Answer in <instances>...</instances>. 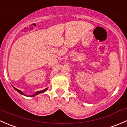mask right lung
<instances>
[{"label":"right lung","instance_id":"obj_1","mask_svg":"<svg viewBox=\"0 0 127 127\" xmlns=\"http://www.w3.org/2000/svg\"><path fill=\"white\" fill-rule=\"evenodd\" d=\"M14 88H15V90H16V91H17L18 92H19V93H20V94H21V95H24V96H27V95H24L23 93L22 92H21V90H18V89H17V88H15V87H13ZM47 90V88H45V89H44V90H41V91H39V92H37L36 93H35V94L34 95H31V96H31V97H33V96H35V95H38V94H39V93H43V92H44L45 91H46Z\"/></svg>","mask_w":127,"mask_h":127}]
</instances>
